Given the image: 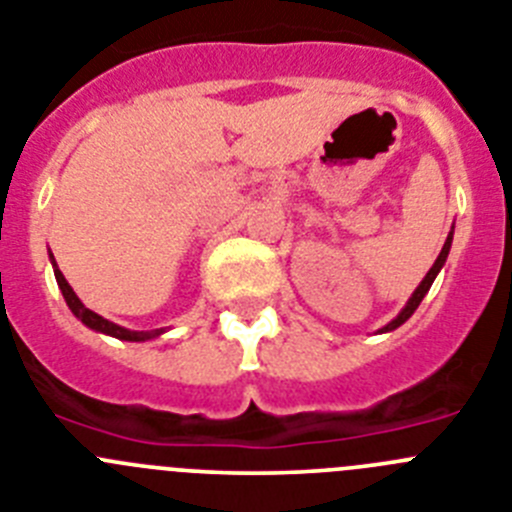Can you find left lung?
Masks as SVG:
<instances>
[{"label":"left lung","mask_w":512,"mask_h":512,"mask_svg":"<svg viewBox=\"0 0 512 512\" xmlns=\"http://www.w3.org/2000/svg\"><path fill=\"white\" fill-rule=\"evenodd\" d=\"M451 238H454V233H449V238H446V243H443L441 253H438L436 264L431 266V271H428V274H425L423 282L418 284V289H415V292H413V297H410L408 305L402 307L400 315H397V318L392 320L390 325H384L382 330H395V328H400V325L405 323V320H408L415 310H418V305H420V302H423V297L428 295V289H431V284H433V279H436V274H438V271H441V266L446 264V256H449V248H451Z\"/></svg>","instance_id":"obj_1"}]
</instances>
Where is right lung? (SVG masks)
<instances>
[{
	"mask_svg": "<svg viewBox=\"0 0 512 512\" xmlns=\"http://www.w3.org/2000/svg\"><path fill=\"white\" fill-rule=\"evenodd\" d=\"M56 271V282L58 287H61L63 292V300H66V305L71 307V312H74L76 318L81 320L84 325H89L92 330H99V333H107V336H115L120 338V341H148V338L158 336V333H143V330H128V328H120V325L110 323V320H104L102 315H97V312H92L89 307L81 305L79 297L74 295V289L69 287V282L63 279V274L58 269Z\"/></svg>",
	"mask_w": 512,
	"mask_h": 512,
	"instance_id": "obj_1",
	"label": "right lung"
}]
</instances>
